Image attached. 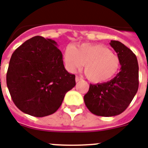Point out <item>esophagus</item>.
Here are the masks:
<instances>
[{
    "instance_id": "1",
    "label": "esophagus",
    "mask_w": 148,
    "mask_h": 148,
    "mask_svg": "<svg viewBox=\"0 0 148 148\" xmlns=\"http://www.w3.org/2000/svg\"><path fill=\"white\" fill-rule=\"evenodd\" d=\"M81 77L79 76H76V78H75V81H76V82H78V81H80L81 80Z\"/></svg>"
}]
</instances>
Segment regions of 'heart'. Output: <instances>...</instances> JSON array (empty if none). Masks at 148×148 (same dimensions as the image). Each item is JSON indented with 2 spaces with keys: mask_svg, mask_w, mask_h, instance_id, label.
<instances>
[{
  "mask_svg": "<svg viewBox=\"0 0 148 148\" xmlns=\"http://www.w3.org/2000/svg\"><path fill=\"white\" fill-rule=\"evenodd\" d=\"M64 63L71 73L80 71L84 64V74L95 83H101L113 78L120 68V59L110 49L100 45L84 44L67 47Z\"/></svg>",
  "mask_w": 148,
  "mask_h": 148,
  "instance_id": "heart-1",
  "label": "heart"
}]
</instances>
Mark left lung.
I'll return each mask as SVG.
<instances>
[{"instance_id": "left-lung-1", "label": "left lung", "mask_w": 148, "mask_h": 148, "mask_svg": "<svg viewBox=\"0 0 148 148\" xmlns=\"http://www.w3.org/2000/svg\"><path fill=\"white\" fill-rule=\"evenodd\" d=\"M110 45L119 58L121 71L110 81L90 84L84 97L88 110L102 117L116 116L126 110L138 92L139 84V67L135 54L117 40H110Z\"/></svg>"}]
</instances>
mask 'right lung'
Here are the masks:
<instances>
[{
  "instance_id": "obj_1",
  "label": "right lung",
  "mask_w": 148,
  "mask_h": 148,
  "mask_svg": "<svg viewBox=\"0 0 148 148\" xmlns=\"http://www.w3.org/2000/svg\"><path fill=\"white\" fill-rule=\"evenodd\" d=\"M55 40L35 36L17 47L10 58L7 86L18 109L34 117L52 114L60 108L75 75L66 71Z\"/></svg>"
}]
</instances>
